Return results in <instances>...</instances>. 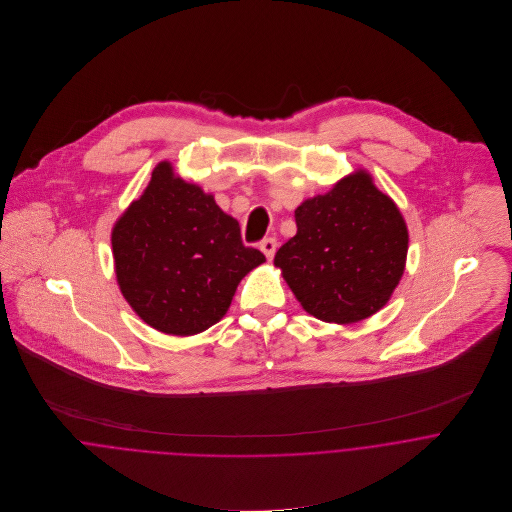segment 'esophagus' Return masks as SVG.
Returning a JSON list of instances; mask_svg holds the SVG:
<instances>
[{"label":"esophagus","mask_w":512,"mask_h":512,"mask_svg":"<svg viewBox=\"0 0 512 512\" xmlns=\"http://www.w3.org/2000/svg\"><path fill=\"white\" fill-rule=\"evenodd\" d=\"M260 250L266 254L268 260H272L274 254H276V250H278V240H276V238H264V240L260 242Z\"/></svg>","instance_id":"obj_1"}]
</instances>
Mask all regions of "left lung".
Returning <instances> with one entry per match:
<instances>
[{"label":"left lung","instance_id":"left-lung-1","mask_svg":"<svg viewBox=\"0 0 512 512\" xmlns=\"http://www.w3.org/2000/svg\"><path fill=\"white\" fill-rule=\"evenodd\" d=\"M295 224L274 264L307 313L347 325L386 305L404 274L408 228L366 171L303 201Z\"/></svg>","mask_w":512,"mask_h":512}]
</instances>
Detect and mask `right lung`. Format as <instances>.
Wrapping results in <instances>:
<instances>
[{
  "mask_svg": "<svg viewBox=\"0 0 512 512\" xmlns=\"http://www.w3.org/2000/svg\"><path fill=\"white\" fill-rule=\"evenodd\" d=\"M112 254L120 292L153 329L197 335L219 323L240 280L266 262L242 244L238 220L213 195L161 161L138 201L116 220Z\"/></svg>",
  "mask_w": 512,
  "mask_h": 512,
  "instance_id": "1",
  "label": "right lung"
}]
</instances>
